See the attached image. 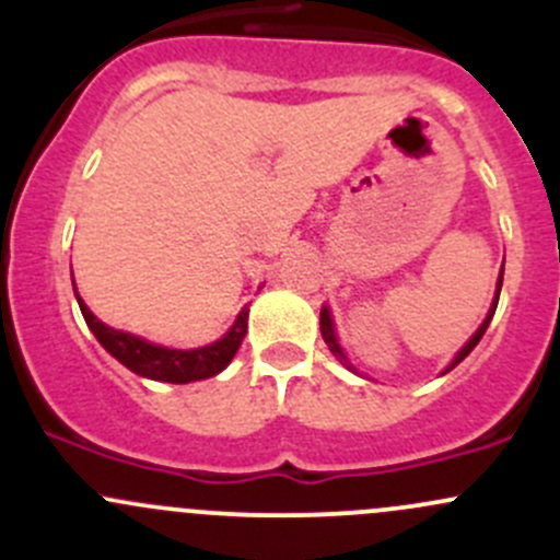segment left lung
Segmentation results:
<instances>
[{
  "mask_svg": "<svg viewBox=\"0 0 560 560\" xmlns=\"http://www.w3.org/2000/svg\"><path fill=\"white\" fill-rule=\"evenodd\" d=\"M501 279H504V268H501V276H499V290H495V301H493V308H490L488 312V316H485V322L482 325H479V330L474 332L471 338H468V343L466 347L460 349V352H457V358L453 360V363H450V369L447 371H453L457 363H460L463 358H466L468 352H471L474 347H477L479 343V338L485 336V330H488V325H490V319H493V312H495V306H499V292H501ZM319 327H322V338H325V343L327 347H330V352L332 354H338V358L341 360H347L343 358V352H341V347H338V338H336V330H332V319H330V312H327V308H322V314H319Z\"/></svg>",
  "mask_w": 560,
  "mask_h": 560,
  "instance_id": "8db88e82",
  "label": "left lung"
}]
</instances>
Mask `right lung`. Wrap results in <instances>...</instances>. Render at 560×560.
<instances>
[{
	"label": "right lung",
	"instance_id": "right-lung-1",
	"mask_svg": "<svg viewBox=\"0 0 560 560\" xmlns=\"http://www.w3.org/2000/svg\"><path fill=\"white\" fill-rule=\"evenodd\" d=\"M78 306H81L83 319H86V325L92 327L97 341L103 343L118 363H124L129 371H135V374L149 376V380H156V382H173V385L208 380V376H217L219 371L228 369L230 360H233L235 352H238L241 341H244L246 322H248V308H244V312L238 314V319H235L233 330H230L224 338H219L217 343H211V347L165 349L132 336V332L113 330V327L103 325L97 316L89 312L86 303H83L81 298H78Z\"/></svg>",
	"mask_w": 560,
	"mask_h": 560
}]
</instances>
